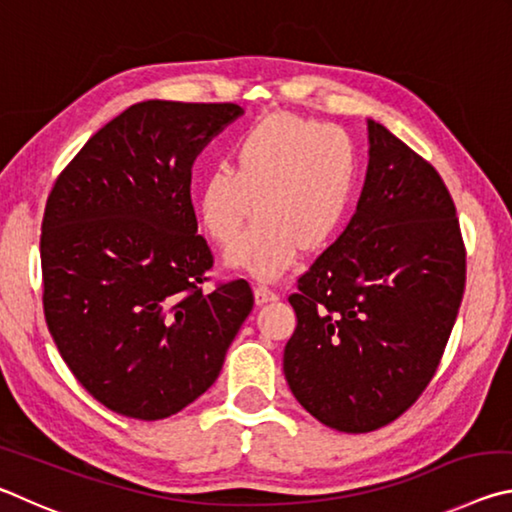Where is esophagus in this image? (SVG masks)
<instances>
[{
  "instance_id": "1",
  "label": "esophagus",
  "mask_w": 512,
  "mask_h": 512,
  "mask_svg": "<svg viewBox=\"0 0 512 512\" xmlns=\"http://www.w3.org/2000/svg\"><path fill=\"white\" fill-rule=\"evenodd\" d=\"M277 300V293L273 289L264 287V284H257L255 287V302L257 305H266V302H275Z\"/></svg>"
}]
</instances>
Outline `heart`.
Masks as SVG:
<instances>
[{"label":"heart","instance_id":"heart-1","mask_svg":"<svg viewBox=\"0 0 512 512\" xmlns=\"http://www.w3.org/2000/svg\"><path fill=\"white\" fill-rule=\"evenodd\" d=\"M359 158L336 126L271 112L232 146V171L214 167L198 185L196 205L216 246L235 244L246 221H257L228 253V264L257 280H275L300 248L318 253L339 235L357 192Z\"/></svg>","mask_w":512,"mask_h":512}]
</instances>
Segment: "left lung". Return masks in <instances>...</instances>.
Masks as SVG:
<instances>
[{"mask_svg":"<svg viewBox=\"0 0 512 512\" xmlns=\"http://www.w3.org/2000/svg\"><path fill=\"white\" fill-rule=\"evenodd\" d=\"M366 185L343 235L298 277L291 393L327 427L368 433L418 402L465 293V244L440 173L368 121Z\"/></svg>","mask_w":512,"mask_h":512,"instance_id":"left-lung-1","label":"left lung"}]
</instances>
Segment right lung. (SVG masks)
<instances>
[{
	"mask_svg": "<svg viewBox=\"0 0 512 512\" xmlns=\"http://www.w3.org/2000/svg\"><path fill=\"white\" fill-rule=\"evenodd\" d=\"M237 103L142 101L60 171L42 216V307L60 357L110 411L162 420L210 388L255 305L246 280L205 293L192 164Z\"/></svg>",
	"mask_w": 512,
	"mask_h": 512,
	"instance_id": "right-lung-1",
	"label": "right lung"
}]
</instances>
